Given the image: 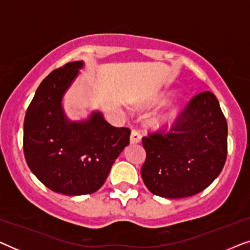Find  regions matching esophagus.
<instances>
[{"label": "esophagus", "mask_w": 250, "mask_h": 250, "mask_svg": "<svg viewBox=\"0 0 250 250\" xmlns=\"http://www.w3.org/2000/svg\"><path fill=\"white\" fill-rule=\"evenodd\" d=\"M140 141H141V134L138 129L133 128L131 133V143H139Z\"/></svg>", "instance_id": "esophagus-1"}]
</instances>
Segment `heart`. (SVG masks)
Instances as JSON below:
<instances>
[{"mask_svg": "<svg viewBox=\"0 0 250 250\" xmlns=\"http://www.w3.org/2000/svg\"><path fill=\"white\" fill-rule=\"evenodd\" d=\"M165 100L164 98H160L157 100V104H162V102ZM177 107L174 104H170L166 109H164L163 111H160L157 114L155 117H153V124L158 127H164V126H167L172 124L174 119L176 118L177 116Z\"/></svg>", "mask_w": 250, "mask_h": 250, "instance_id": "b5f03b06", "label": "heart"}]
</instances>
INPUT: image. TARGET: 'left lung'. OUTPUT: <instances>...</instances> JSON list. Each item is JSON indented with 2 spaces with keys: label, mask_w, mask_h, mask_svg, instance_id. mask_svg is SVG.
Segmentation results:
<instances>
[{
  "label": "left lung",
  "mask_w": 250,
  "mask_h": 250,
  "mask_svg": "<svg viewBox=\"0 0 250 250\" xmlns=\"http://www.w3.org/2000/svg\"><path fill=\"white\" fill-rule=\"evenodd\" d=\"M141 176L150 192L169 199L191 197L220 175L228 155V124L214 93L191 99L168 132L142 138Z\"/></svg>",
  "instance_id": "8db88e82"
}]
</instances>
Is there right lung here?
Returning a JSON list of instances; mask_svg holds the SVG:
<instances>
[{
	"instance_id": "1",
	"label": "right lung",
	"mask_w": 250,
	"mask_h": 250,
	"mask_svg": "<svg viewBox=\"0 0 250 250\" xmlns=\"http://www.w3.org/2000/svg\"><path fill=\"white\" fill-rule=\"evenodd\" d=\"M83 64L73 61L47 75L23 122L27 165L46 188L68 196L100 189L131 134L127 127L109 124L101 112H92L84 122L66 117L61 101Z\"/></svg>"
}]
</instances>
